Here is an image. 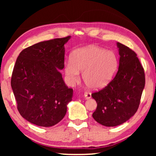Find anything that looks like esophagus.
<instances>
[{
    "label": "esophagus",
    "instance_id": "34e87169",
    "mask_svg": "<svg viewBox=\"0 0 156 156\" xmlns=\"http://www.w3.org/2000/svg\"><path fill=\"white\" fill-rule=\"evenodd\" d=\"M84 97L86 99H89L91 97V94L90 92H88V91H84Z\"/></svg>",
    "mask_w": 156,
    "mask_h": 156
}]
</instances>
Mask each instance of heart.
<instances>
[{"instance_id": "1", "label": "heart", "mask_w": 156, "mask_h": 156, "mask_svg": "<svg viewBox=\"0 0 156 156\" xmlns=\"http://www.w3.org/2000/svg\"><path fill=\"white\" fill-rule=\"evenodd\" d=\"M118 67V58L114 52L94 45H89L74 51L71 59L66 61L65 72L67 82L74 84L83 80L91 89H99L107 84Z\"/></svg>"}]
</instances>
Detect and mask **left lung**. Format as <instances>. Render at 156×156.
Instances as JSON below:
<instances>
[{
    "label": "left lung",
    "instance_id": "obj_1",
    "mask_svg": "<svg viewBox=\"0 0 156 156\" xmlns=\"http://www.w3.org/2000/svg\"><path fill=\"white\" fill-rule=\"evenodd\" d=\"M119 66L116 76L91 97L97 103L94 120L105 126H116L133 116L139 106L145 87L144 69L135 52L117 42Z\"/></svg>",
    "mask_w": 156,
    "mask_h": 156
}]
</instances>
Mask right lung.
<instances>
[{
    "label": "right lung",
    "instance_id": "1",
    "mask_svg": "<svg viewBox=\"0 0 156 156\" xmlns=\"http://www.w3.org/2000/svg\"><path fill=\"white\" fill-rule=\"evenodd\" d=\"M71 36L56 38L24 49L15 64L11 87L17 108L23 118L50 127L65 116L73 89L68 88L58 69L65 67V44Z\"/></svg>",
    "mask_w": 156,
    "mask_h": 156
}]
</instances>
